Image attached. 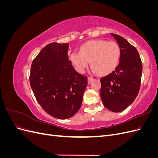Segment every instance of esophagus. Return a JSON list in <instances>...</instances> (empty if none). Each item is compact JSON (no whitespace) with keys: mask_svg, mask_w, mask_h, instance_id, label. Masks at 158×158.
<instances>
[{"mask_svg":"<svg viewBox=\"0 0 158 158\" xmlns=\"http://www.w3.org/2000/svg\"><path fill=\"white\" fill-rule=\"evenodd\" d=\"M94 80V78L92 77H88V84H90L91 82H92V81Z\"/></svg>","mask_w":158,"mask_h":158,"instance_id":"esophagus-1","label":"esophagus"}]
</instances>
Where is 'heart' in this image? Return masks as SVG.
Masks as SVG:
<instances>
[{
	"mask_svg": "<svg viewBox=\"0 0 158 158\" xmlns=\"http://www.w3.org/2000/svg\"><path fill=\"white\" fill-rule=\"evenodd\" d=\"M120 57V46L117 42L95 40L81 45L80 52H72L70 60L80 73L88 67L90 62L94 73L105 75L111 73L117 68Z\"/></svg>",
	"mask_w": 158,
	"mask_h": 158,
	"instance_id": "heart-1",
	"label": "heart"
}]
</instances>
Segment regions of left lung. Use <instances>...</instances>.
<instances>
[{
	"label": "left lung",
	"instance_id": "1",
	"mask_svg": "<svg viewBox=\"0 0 158 158\" xmlns=\"http://www.w3.org/2000/svg\"><path fill=\"white\" fill-rule=\"evenodd\" d=\"M111 35L120 46L121 57L115 70L100 78V96L107 109L121 112L135 101L139 92L142 64L135 47L120 35Z\"/></svg>",
	"mask_w": 158,
	"mask_h": 158
}]
</instances>
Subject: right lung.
Wrapping results in <instances>:
<instances>
[{
    "label": "right lung",
    "mask_w": 158,
    "mask_h": 158,
    "mask_svg": "<svg viewBox=\"0 0 158 158\" xmlns=\"http://www.w3.org/2000/svg\"><path fill=\"white\" fill-rule=\"evenodd\" d=\"M68 44L51 43L33 60L30 83L37 102L56 118L66 119L78 112L88 77L75 70L69 60Z\"/></svg>",
    "instance_id": "right-lung-1"
}]
</instances>
